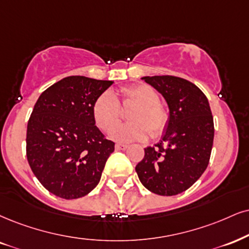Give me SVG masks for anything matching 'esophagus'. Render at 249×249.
Here are the masks:
<instances>
[{
    "label": "esophagus",
    "mask_w": 249,
    "mask_h": 249,
    "mask_svg": "<svg viewBox=\"0 0 249 249\" xmlns=\"http://www.w3.org/2000/svg\"><path fill=\"white\" fill-rule=\"evenodd\" d=\"M128 148L127 144H121V143H116L115 144V149L116 150H125Z\"/></svg>",
    "instance_id": "obj_1"
}]
</instances>
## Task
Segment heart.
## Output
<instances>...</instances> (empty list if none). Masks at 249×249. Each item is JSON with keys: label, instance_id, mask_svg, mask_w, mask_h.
<instances>
[{"label": "heart", "instance_id": "1", "mask_svg": "<svg viewBox=\"0 0 249 249\" xmlns=\"http://www.w3.org/2000/svg\"><path fill=\"white\" fill-rule=\"evenodd\" d=\"M159 101L158 92L150 85H133L122 89L121 100L116 99L110 91L101 93L94 101L92 114L98 127L103 131H107L121 117L120 105L123 107L135 105L128 115L131 122L112 128L109 136L121 143L143 141L149 134L152 139H157L165 133L170 120L167 110Z\"/></svg>", "mask_w": 249, "mask_h": 249}]
</instances>
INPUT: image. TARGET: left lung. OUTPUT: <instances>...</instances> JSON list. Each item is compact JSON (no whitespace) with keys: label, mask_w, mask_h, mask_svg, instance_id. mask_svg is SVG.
Returning a JSON list of instances; mask_svg holds the SVG:
<instances>
[{"label":"left lung","mask_w":249,"mask_h":249,"mask_svg":"<svg viewBox=\"0 0 249 249\" xmlns=\"http://www.w3.org/2000/svg\"><path fill=\"white\" fill-rule=\"evenodd\" d=\"M166 100L170 120L162 139L144 149L135 170L142 185L161 196L185 192L203 174L213 144V118L199 89L176 76L143 77Z\"/></svg>","instance_id":"1"}]
</instances>
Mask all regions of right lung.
<instances>
[{"mask_svg": "<svg viewBox=\"0 0 249 249\" xmlns=\"http://www.w3.org/2000/svg\"><path fill=\"white\" fill-rule=\"evenodd\" d=\"M112 81L69 76L40 94L27 122L26 157L52 194L73 199L99 183L114 142L98 129L94 101Z\"/></svg>", "mask_w": 249, "mask_h": 249, "instance_id": "obj_1", "label": "right lung"}]
</instances>
